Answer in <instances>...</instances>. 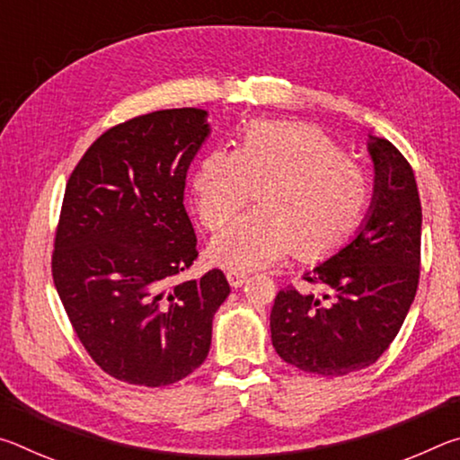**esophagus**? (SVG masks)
<instances>
[{
	"mask_svg": "<svg viewBox=\"0 0 460 460\" xmlns=\"http://www.w3.org/2000/svg\"><path fill=\"white\" fill-rule=\"evenodd\" d=\"M227 279H229V284L233 288H241V286L245 284L247 274H245V271H241V270H229L227 271Z\"/></svg>",
	"mask_w": 460,
	"mask_h": 460,
	"instance_id": "esophagus-1",
	"label": "esophagus"
}]
</instances>
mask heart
<instances>
[{
    "mask_svg": "<svg viewBox=\"0 0 460 460\" xmlns=\"http://www.w3.org/2000/svg\"><path fill=\"white\" fill-rule=\"evenodd\" d=\"M258 186V205L213 239V255L233 270L270 266L288 253L321 260L342 245L369 202L359 164L306 123L255 121L235 150H213L194 170L199 219L219 229Z\"/></svg>",
    "mask_w": 460,
    "mask_h": 460,
    "instance_id": "heart-1",
    "label": "heart"
}]
</instances>
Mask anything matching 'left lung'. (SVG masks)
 <instances>
[{
    "mask_svg": "<svg viewBox=\"0 0 460 460\" xmlns=\"http://www.w3.org/2000/svg\"><path fill=\"white\" fill-rule=\"evenodd\" d=\"M373 194L355 235L308 270L321 294L279 290L270 314L271 342L286 363L339 377L376 363L414 302L420 276L416 178L398 147L369 136Z\"/></svg>",
    "mask_w": 460,
    "mask_h": 460,
    "instance_id": "8db88e82",
    "label": "left lung"
}]
</instances>
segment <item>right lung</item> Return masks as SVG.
Segmentation results:
<instances>
[{
    "label": "right lung",
    "mask_w": 460,
    "mask_h": 460,
    "mask_svg": "<svg viewBox=\"0 0 460 460\" xmlns=\"http://www.w3.org/2000/svg\"><path fill=\"white\" fill-rule=\"evenodd\" d=\"M208 136L205 109L147 113L105 131L68 178L54 286L93 361L119 381L176 384L211 349L227 278L178 279L199 255L182 200Z\"/></svg>",
    "instance_id": "obj_1"
}]
</instances>
